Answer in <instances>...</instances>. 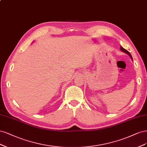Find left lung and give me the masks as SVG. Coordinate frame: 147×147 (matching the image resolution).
I'll return each instance as SVG.
<instances>
[{"mask_svg": "<svg viewBox=\"0 0 147 147\" xmlns=\"http://www.w3.org/2000/svg\"><path fill=\"white\" fill-rule=\"evenodd\" d=\"M120 50L121 51H122L123 52H124V53H126L127 54H128L129 56H130V57H131V59L132 60V56H131V54L129 53V52L128 51H127V50H126V49H125L123 48V47L122 46H120Z\"/></svg>", "mask_w": 147, "mask_h": 147, "instance_id": "obj_1", "label": "left lung"}]
</instances>
